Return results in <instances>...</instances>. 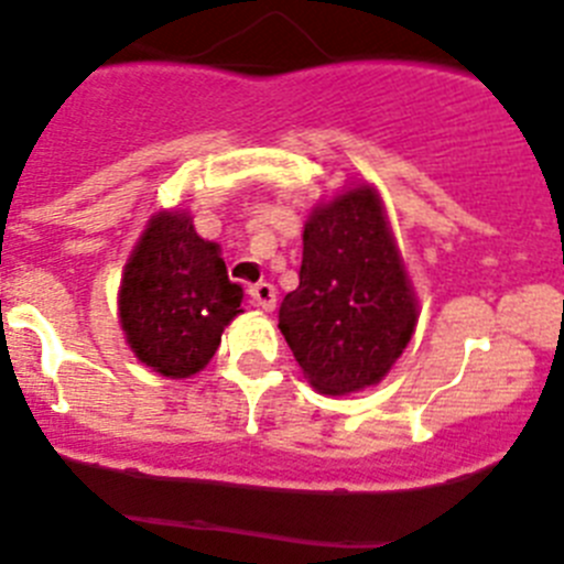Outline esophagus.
I'll return each instance as SVG.
<instances>
[{"label":"esophagus","mask_w":564,"mask_h":564,"mask_svg":"<svg viewBox=\"0 0 564 564\" xmlns=\"http://www.w3.org/2000/svg\"><path fill=\"white\" fill-rule=\"evenodd\" d=\"M275 294H278L275 286H272V283H267V281H258V283H252V286H250L252 303L264 308V312H272V308H275Z\"/></svg>","instance_id":"obj_1"}]
</instances>
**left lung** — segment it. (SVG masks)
Wrapping results in <instances>:
<instances>
[{
    "label": "left lung",
    "instance_id": "1",
    "mask_svg": "<svg viewBox=\"0 0 564 564\" xmlns=\"http://www.w3.org/2000/svg\"><path fill=\"white\" fill-rule=\"evenodd\" d=\"M414 323L417 303L378 194L359 186L319 205L303 230L300 283L278 312L308 381L328 394L378 383Z\"/></svg>",
    "mask_w": 564,
    "mask_h": 564
}]
</instances>
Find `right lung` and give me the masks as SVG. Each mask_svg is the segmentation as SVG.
<instances>
[{
	"label": "right lung",
	"mask_w": 564,
	"mask_h": 564,
	"mask_svg": "<svg viewBox=\"0 0 564 564\" xmlns=\"http://www.w3.org/2000/svg\"><path fill=\"white\" fill-rule=\"evenodd\" d=\"M239 312L241 286L228 281L219 247L199 239L183 214L152 217L124 267L119 300L135 356L166 378L194 376Z\"/></svg>",
	"instance_id": "right-lung-1"
}]
</instances>
